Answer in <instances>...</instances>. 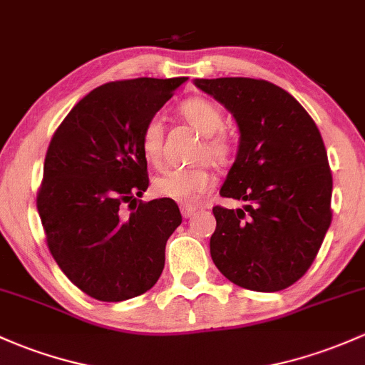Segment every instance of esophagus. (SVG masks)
<instances>
[{
    "label": "esophagus",
    "mask_w": 365,
    "mask_h": 365,
    "mask_svg": "<svg viewBox=\"0 0 365 365\" xmlns=\"http://www.w3.org/2000/svg\"><path fill=\"white\" fill-rule=\"evenodd\" d=\"M198 210V205H195V203H181V214L182 217H191L195 212Z\"/></svg>",
    "instance_id": "1"
}]
</instances>
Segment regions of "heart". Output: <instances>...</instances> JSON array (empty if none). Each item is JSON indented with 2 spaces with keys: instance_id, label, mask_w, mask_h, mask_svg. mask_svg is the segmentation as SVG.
I'll use <instances>...</instances> for the list:
<instances>
[{
  "instance_id": "heart-1",
  "label": "heart",
  "mask_w": 365,
  "mask_h": 365,
  "mask_svg": "<svg viewBox=\"0 0 365 365\" xmlns=\"http://www.w3.org/2000/svg\"><path fill=\"white\" fill-rule=\"evenodd\" d=\"M178 113L184 121L203 135L198 158L210 160L219 167L228 165L233 140L221 130L225 125V115L221 108L205 97H190L179 104ZM163 121L160 116H151L144 123L139 135V146L144 160L153 167H160L163 162ZM215 182V175L210 163H200L195 167L167 168L153 181V193L160 198H170L175 202H195L210 190Z\"/></svg>"
}]
</instances>
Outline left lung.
<instances>
[{"instance_id":"8db88e82","label":"left lung","mask_w":365,"mask_h":365,"mask_svg":"<svg viewBox=\"0 0 365 365\" xmlns=\"http://www.w3.org/2000/svg\"><path fill=\"white\" fill-rule=\"evenodd\" d=\"M233 113L240 146L215 205L210 256L230 282L277 292L299 280L331 226L332 174L315 121L289 92L266 80H195Z\"/></svg>"}]
</instances>
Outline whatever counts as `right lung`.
<instances>
[{"label":"right lung","mask_w":365,"mask_h":365,"mask_svg":"<svg viewBox=\"0 0 365 365\" xmlns=\"http://www.w3.org/2000/svg\"><path fill=\"white\" fill-rule=\"evenodd\" d=\"M186 78L109 81L68 113L45 155L36 193L46 245L64 275L108 303L150 291L182 217L174 200L143 202L150 186L144 123Z\"/></svg>","instance_id":"obj_1"}]
</instances>
